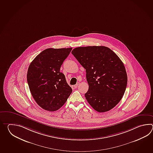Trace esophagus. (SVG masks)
Instances as JSON below:
<instances>
[{
  "label": "esophagus",
  "instance_id": "1",
  "mask_svg": "<svg viewBox=\"0 0 153 153\" xmlns=\"http://www.w3.org/2000/svg\"><path fill=\"white\" fill-rule=\"evenodd\" d=\"M79 85V83L78 82V83H77L76 84H75V85H74V88H78V86Z\"/></svg>",
  "mask_w": 153,
  "mask_h": 153
}]
</instances>
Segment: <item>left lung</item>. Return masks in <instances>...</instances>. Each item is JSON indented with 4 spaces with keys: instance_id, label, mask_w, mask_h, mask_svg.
Here are the masks:
<instances>
[{
    "instance_id": "1",
    "label": "left lung",
    "mask_w": 153,
    "mask_h": 153,
    "mask_svg": "<svg viewBox=\"0 0 153 153\" xmlns=\"http://www.w3.org/2000/svg\"><path fill=\"white\" fill-rule=\"evenodd\" d=\"M72 53L86 69L89 88L85 96L88 103L100 113L115 107L127 83L124 63L117 55L103 46L78 47Z\"/></svg>"
}]
</instances>
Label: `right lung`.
<instances>
[{
    "instance_id": "add662e5",
    "label": "right lung",
    "mask_w": 153,
    "mask_h": 153,
    "mask_svg": "<svg viewBox=\"0 0 153 153\" xmlns=\"http://www.w3.org/2000/svg\"><path fill=\"white\" fill-rule=\"evenodd\" d=\"M72 50V48L45 49L28 67L27 80L29 90L36 103L46 111H57L72 93L65 76L60 72L63 62Z\"/></svg>"
}]
</instances>
